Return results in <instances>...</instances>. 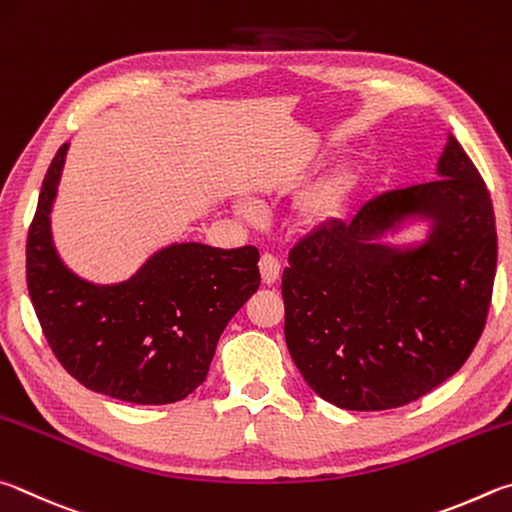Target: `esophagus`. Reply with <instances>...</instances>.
<instances>
[{"instance_id": "1", "label": "esophagus", "mask_w": 512, "mask_h": 512, "mask_svg": "<svg viewBox=\"0 0 512 512\" xmlns=\"http://www.w3.org/2000/svg\"><path fill=\"white\" fill-rule=\"evenodd\" d=\"M258 270H261V276H263V283L265 285H274L276 281H279V276H281L279 258H274L272 254H263L261 261H258Z\"/></svg>"}]
</instances>
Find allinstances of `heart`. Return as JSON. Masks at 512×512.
I'll list each match as a JSON object with an SVG mask.
<instances>
[{"instance_id": "obj_1", "label": "heart", "mask_w": 512, "mask_h": 512, "mask_svg": "<svg viewBox=\"0 0 512 512\" xmlns=\"http://www.w3.org/2000/svg\"><path fill=\"white\" fill-rule=\"evenodd\" d=\"M353 186L355 177L348 170H337V173L321 179L299 200L297 211H294L297 222L306 229H319L342 218Z\"/></svg>"}]
</instances>
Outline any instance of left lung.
Masks as SVG:
<instances>
[{
    "mask_svg": "<svg viewBox=\"0 0 512 512\" xmlns=\"http://www.w3.org/2000/svg\"><path fill=\"white\" fill-rule=\"evenodd\" d=\"M437 220L423 248L373 237L404 217ZM283 272L285 342L310 389L351 411L409 405L461 369L486 326L497 270L486 182L450 137L434 182L396 188L299 240Z\"/></svg>",
    "mask_w": 512,
    "mask_h": 512,
    "instance_id": "obj_1",
    "label": "left lung"
}]
</instances>
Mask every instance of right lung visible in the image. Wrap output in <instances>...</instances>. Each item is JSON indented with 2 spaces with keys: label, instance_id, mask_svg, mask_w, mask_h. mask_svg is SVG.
Segmentation results:
<instances>
[{
  "label": "right lung",
  "instance_id": "obj_1",
  "mask_svg": "<svg viewBox=\"0 0 512 512\" xmlns=\"http://www.w3.org/2000/svg\"><path fill=\"white\" fill-rule=\"evenodd\" d=\"M69 143L44 175L26 238V285L40 328L69 375L134 405H168L204 382L229 319L261 285L258 249L184 242L159 251L130 281H80L51 245L49 211Z\"/></svg>",
  "mask_w": 512,
  "mask_h": 512
}]
</instances>
